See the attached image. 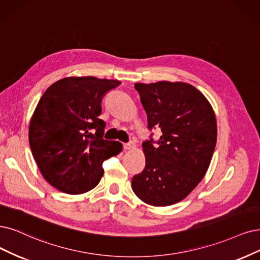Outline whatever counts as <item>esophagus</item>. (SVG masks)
Instances as JSON below:
<instances>
[{
    "instance_id": "1",
    "label": "esophagus",
    "mask_w": 260,
    "mask_h": 260,
    "mask_svg": "<svg viewBox=\"0 0 260 260\" xmlns=\"http://www.w3.org/2000/svg\"><path fill=\"white\" fill-rule=\"evenodd\" d=\"M123 148L125 151H128V150H133L135 149V145H134L133 142H129V143H124L123 145Z\"/></svg>"
}]
</instances>
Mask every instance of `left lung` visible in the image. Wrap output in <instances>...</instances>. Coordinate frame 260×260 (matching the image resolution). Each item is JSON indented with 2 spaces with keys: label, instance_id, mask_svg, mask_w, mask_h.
<instances>
[{
  "label": "left lung",
  "instance_id": "obj_1",
  "mask_svg": "<svg viewBox=\"0 0 260 260\" xmlns=\"http://www.w3.org/2000/svg\"><path fill=\"white\" fill-rule=\"evenodd\" d=\"M148 115V127H159L153 146L142 143L146 167L133 177L134 193L143 203L166 207L183 200L209 168L217 127L212 106L195 86L185 82L135 83Z\"/></svg>",
  "mask_w": 260,
  "mask_h": 260
}]
</instances>
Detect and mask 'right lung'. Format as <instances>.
<instances>
[{"label":"right lung","instance_id":"obj_1","mask_svg":"<svg viewBox=\"0 0 260 260\" xmlns=\"http://www.w3.org/2000/svg\"><path fill=\"white\" fill-rule=\"evenodd\" d=\"M121 82L67 77L48 88L28 126V142L48 183L66 194H83L100 183L103 161L118 155L122 143L103 139L102 100Z\"/></svg>","mask_w":260,"mask_h":260}]
</instances>
